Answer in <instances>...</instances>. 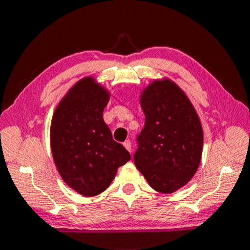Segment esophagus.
Returning a JSON list of instances; mask_svg holds the SVG:
<instances>
[{"label":"esophagus","mask_w":250,"mask_h":250,"mask_svg":"<svg viewBox=\"0 0 250 250\" xmlns=\"http://www.w3.org/2000/svg\"><path fill=\"white\" fill-rule=\"evenodd\" d=\"M123 146H125V147L127 148L128 151L130 152V153L132 152V148H131V142H130V141H125V143H123Z\"/></svg>","instance_id":"34e87169"}]
</instances>
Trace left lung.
Here are the masks:
<instances>
[{
  "mask_svg": "<svg viewBox=\"0 0 250 250\" xmlns=\"http://www.w3.org/2000/svg\"><path fill=\"white\" fill-rule=\"evenodd\" d=\"M145 125L136 167L155 191L172 193L191 181L201 161L204 131L188 96L170 80H155L141 95Z\"/></svg>",
  "mask_w": 250,
  "mask_h": 250,
  "instance_id": "left-lung-1",
  "label": "left lung"
}]
</instances>
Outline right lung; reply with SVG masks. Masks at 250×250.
<instances>
[{"mask_svg":"<svg viewBox=\"0 0 250 250\" xmlns=\"http://www.w3.org/2000/svg\"><path fill=\"white\" fill-rule=\"evenodd\" d=\"M109 94L91 76L80 80L59 103L50 143L62 181L84 197L105 191L130 154L112 137L103 119Z\"/></svg>","mask_w":250,"mask_h":250,"instance_id":"add662e5","label":"right lung"}]
</instances>
